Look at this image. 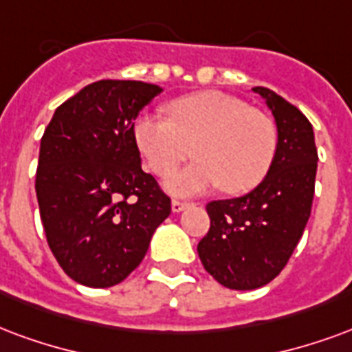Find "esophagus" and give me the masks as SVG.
<instances>
[{
    "label": "esophagus",
    "mask_w": 352,
    "mask_h": 352,
    "mask_svg": "<svg viewBox=\"0 0 352 352\" xmlns=\"http://www.w3.org/2000/svg\"><path fill=\"white\" fill-rule=\"evenodd\" d=\"M186 207H188V203L177 201V199H175V201H171V210H173V212H183Z\"/></svg>",
    "instance_id": "esophagus-1"
}]
</instances>
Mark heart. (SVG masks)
Returning a JSON list of instances; mask_svg holds the SVG:
<instances>
[{"label": "heart", "instance_id": "b5f03b06", "mask_svg": "<svg viewBox=\"0 0 352 352\" xmlns=\"http://www.w3.org/2000/svg\"><path fill=\"white\" fill-rule=\"evenodd\" d=\"M171 119L143 113L132 134L153 173L169 175L192 155L197 160L171 175L166 188L197 196L216 186L241 194L256 188L276 155V126L263 111L222 91H201L169 104Z\"/></svg>", "mask_w": 352, "mask_h": 352}]
</instances>
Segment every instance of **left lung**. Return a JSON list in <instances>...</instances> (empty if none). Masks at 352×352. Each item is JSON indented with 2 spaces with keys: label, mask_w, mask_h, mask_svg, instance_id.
Listing matches in <instances>:
<instances>
[{
  "label": "left lung",
  "mask_w": 352,
  "mask_h": 352,
  "mask_svg": "<svg viewBox=\"0 0 352 352\" xmlns=\"http://www.w3.org/2000/svg\"><path fill=\"white\" fill-rule=\"evenodd\" d=\"M252 91L274 116V160L246 196L207 205L210 228L197 244L205 270L236 291L267 285L287 265L311 212L319 160L314 129L304 113L267 87Z\"/></svg>",
  "instance_id": "8db88e82"
}]
</instances>
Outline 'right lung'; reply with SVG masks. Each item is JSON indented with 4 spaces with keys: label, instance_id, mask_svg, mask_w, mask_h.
<instances>
[{
    "label": "right lung",
    "instance_id": "add662e5",
    "mask_svg": "<svg viewBox=\"0 0 352 352\" xmlns=\"http://www.w3.org/2000/svg\"><path fill=\"white\" fill-rule=\"evenodd\" d=\"M160 85L100 80L56 110L44 130L35 190L52 254L74 282L111 287L136 269L169 197L142 169L140 111Z\"/></svg>",
    "mask_w": 352,
    "mask_h": 352
}]
</instances>
